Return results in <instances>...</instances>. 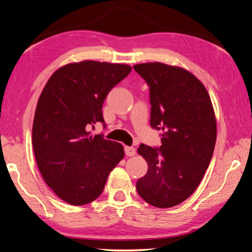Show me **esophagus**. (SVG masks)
Returning <instances> with one entry per match:
<instances>
[{"label":"esophagus","instance_id":"obj_1","mask_svg":"<svg viewBox=\"0 0 252 252\" xmlns=\"http://www.w3.org/2000/svg\"><path fill=\"white\" fill-rule=\"evenodd\" d=\"M125 151L127 157H133L135 155V149L133 147H125Z\"/></svg>","mask_w":252,"mask_h":252}]
</instances>
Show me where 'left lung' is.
<instances>
[{
  "label": "left lung",
  "instance_id": "1",
  "mask_svg": "<svg viewBox=\"0 0 252 252\" xmlns=\"http://www.w3.org/2000/svg\"><path fill=\"white\" fill-rule=\"evenodd\" d=\"M133 69L150 88V125L162 130L159 149L146 144L138 149L148 172L136 182V190L153 207L177 206L197 189L215 150L217 123L210 96L182 67L151 62Z\"/></svg>",
  "mask_w": 252,
  "mask_h": 252
}]
</instances>
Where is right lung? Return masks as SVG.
Here are the masks:
<instances>
[{"label":"right lung","instance_id":"add662e5","mask_svg":"<svg viewBox=\"0 0 252 252\" xmlns=\"http://www.w3.org/2000/svg\"><path fill=\"white\" fill-rule=\"evenodd\" d=\"M131 70L87 60L60 67L46 82L34 114L32 143L42 177L63 201H94L125 157L122 144L89 130L97 122L105 126V97Z\"/></svg>","mask_w":252,"mask_h":252}]
</instances>
